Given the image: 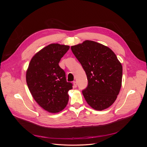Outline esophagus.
<instances>
[{"instance_id": "esophagus-1", "label": "esophagus", "mask_w": 147, "mask_h": 147, "mask_svg": "<svg viewBox=\"0 0 147 147\" xmlns=\"http://www.w3.org/2000/svg\"><path fill=\"white\" fill-rule=\"evenodd\" d=\"M73 86H74V88H77V82H75V81L73 82Z\"/></svg>"}]
</instances>
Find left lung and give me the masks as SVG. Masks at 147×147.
Segmentation results:
<instances>
[{"label":"left lung","instance_id":"8db88e82","mask_svg":"<svg viewBox=\"0 0 147 147\" xmlns=\"http://www.w3.org/2000/svg\"><path fill=\"white\" fill-rule=\"evenodd\" d=\"M86 74L88 84L83 90L88 104L101 111L116 100L122 84L123 67L109 47L91 40L71 47Z\"/></svg>","mask_w":147,"mask_h":147}]
</instances>
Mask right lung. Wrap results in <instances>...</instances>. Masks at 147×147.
<instances>
[{"instance_id": "add662e5", "label": "right lung", "mask_w": 147, "mask_h": 147, "mask_svg": "<svg viewBox=\"0 0 147 147\" xmlns=\"http://www.w3.org/2000/svg\"><path fill=\"white\" fill-rule=\"evenodd\" d=\"M70 47L51 43L38 51L31 59L26 78L34 99L42 109L53 113L64 109L72 84L67 82L59 63Z\"/></svg>"}]
</instances>
